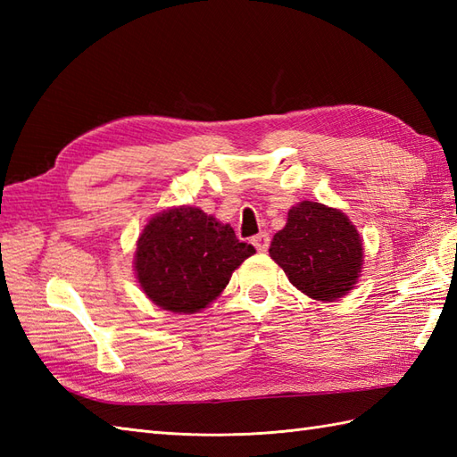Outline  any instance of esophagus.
Returning a JSON list of instances; mask_svg holds the SVG:
<instances>
[{"label":"esophagus","instance_id":"esophagus-1","mask_svg":"<svg viewBox=\"0 0 457 457\" xmlns=\"http://www.w3.org/2000/svg\"><path fill=\"white\" fill-rule=\"evenodd\" d=\"M251 244L255 245L257 251H267L269 245H270V237H269L267 231H261V234L251 237Z\"/></svg>","mask_w":457,"mask_h":457}]
</instances>
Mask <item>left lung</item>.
<instances>
[{
    "mask_svg": "<svg viewBox=\"0 0 457 457\" xmlns=\"http://www.w3.org/2000/svg\"><path fill=\"white\" fill-rule=\"evenodd\" d=\"M269 255L288 280L316 300H336L352 290L363 261L357 229L339 210L300 202L270 241Z\"/></svg>",
    "mask_w": 457,
    "mask_h": 457,
    "instance_id": "1",
    "label": "left lung"
}]
</instances>
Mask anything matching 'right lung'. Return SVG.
Listing matches in <instances>:
<instances>
[{
	"mask_svg": "<svg viewBox=\"0 0 457 457\" xmlns=\"http://www.w3.org/2000/svg\"><path fill=\"white\" fill-rule=\"evenodd\" d=\"M255 253L231 226L198 208L157 213L137 241L135 270L154 304L192 314L206 308L229 283L231 273Z\"/></svg>",
	"mask_w": 457,
	"mask_h": 457,
	"instance_id": "1",
	"label": "right lung"
}]
</instances>
